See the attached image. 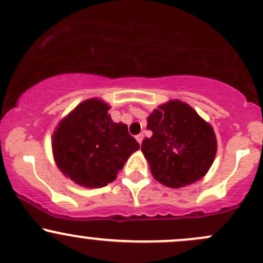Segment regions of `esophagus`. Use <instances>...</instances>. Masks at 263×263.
Returning <instances> with one entry per match:
<instances>
[{
    "instance_id": "esophagus-1",
    "label": "esophagus",
    "mask_w": 263,
    "mask_h": 263,
    "mask_svg": "<svg viewBox=\"0 0 263 263\" xmlns=\"http://www.w3.org/2000/svg\"><path fill=\"white\" fill-rule=\"evenodd\" d=\"M135 139H137V142L139 144H142L143 139H144V134H138L137 137H135Z\"/></svg>"
}]
</instances>
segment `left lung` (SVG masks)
Here are the masks:
<instances>
[{
  "label": "left lung",
  "mask_w": 263,
  "mask_h": 263,
  "mask_svg": "<svg viewBox=\"0 0 263 263\" xmlns=\"http://www.w3.org/2000/svg\"><path fill=\"white\" fill-rule=\"evenodd\" d=\"M153 135L142 143L153 177L169 188H182L202 179L213 164L217 139L210 123L187 103L169 100L148 117Z\"/></svg>",
  "instance_id": "8db88e82"
}]
</instances>
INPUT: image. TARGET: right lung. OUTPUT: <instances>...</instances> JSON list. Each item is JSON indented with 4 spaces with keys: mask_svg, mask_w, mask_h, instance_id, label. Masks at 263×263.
<instances>
[{
    "mask_svg": "<svg viewBox=\"0 0 263 263\" xmlns=\"http://www.w3.org/2000/svg\"><path fill=\"white\" fill-rule=\"evenodd\" d=\"M109 109L101 99H87L61 119L52 134L56 165L81 187L108 185L139 149L128 125L114 123Z\"/></svg>",
    "mask_w": 263,
    "mask_h": 263,
    "instance_id": "1",
    "label": "right lung"
}]
</instances>
